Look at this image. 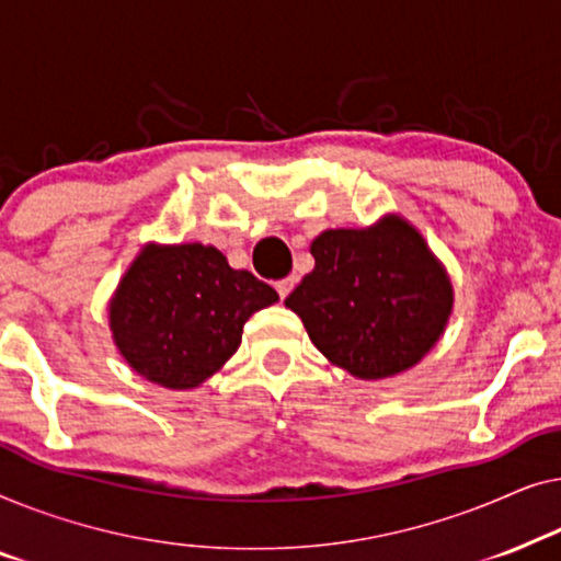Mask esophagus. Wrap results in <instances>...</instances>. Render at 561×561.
I'll use <instances>...</instances> for the list:
<instances>
[{
	"instance_id": "1",
	"label": "esophagus",
	"mask_w": 561,
	"mask_h": 561,
	"mask_svg": "<svg viewBox=\"0 0 561 561\" xmlns=\"http://www.w3.org/2000/svg\"><path fill=\"white\" fill-rule=\"evenodd\" d=\"M295 284H297V279L295 277H287V279H282V282H277V291H279V297L284 299L289 295L291 289H295Z\"/></svg>"
}]
</instances>
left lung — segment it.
<instances>
[{
	"label": "left lung",
	"instance_id": "obj_1",
	"mask_svg": "<svg viewBox=\"0 0 561 561\" xmlns=\"http://www.w3.org/2000/svg\"><path fill=\"white\" fill-rule=\"evenodd\" d=\"M314 270L284 299L314 348L360 381L414 368L445 335L455 289L420 228L386 213L366 228H328Z\"/></svg>",
	"mask_w": 561,
	"mask_h": 561
}]
</instances>
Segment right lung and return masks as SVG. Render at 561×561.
<instances>
[{
  "instance_id": "right-lung-1",
  "label": "right lung",
  "mask_w": 561,
  "mask_h": 561,
  "mask_svg": "<svg viewBox=\"0 0 561 561\" xmlns=\"http://www.w3.org/2000/svg\"><path fill=\"white\" fill-rule=\"evenodd\" d=\"M279 302L270 284L231 270L216 247L149 241L108 299V330L134 374L198 389L239 351L251 314Z\"/></svg>"
}]
</instances>
